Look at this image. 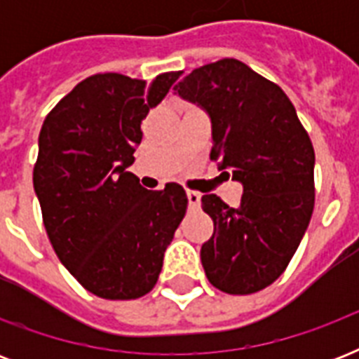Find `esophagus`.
<instances>
[{"mask_svg":"<svg viewBox=\"0 0 359 359\" xmlns=\"http://www.w3.org/2000/svg\"><path fill=\"white\" fill-rule=\"evenodd\" d=\"M188 203H190L191 208L199 207V205H201V194H199V191H194V190L188 191Z\"/></svg>","mask_w":359,"mask_h":359,"instance_id":"34e87169","label":"esophagus"}]
</instances>
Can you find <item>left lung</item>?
<instances>
[{
	"label": "left lung",
	"mask_w": 359,
	"mask_h": 359,
	"mask_svg": "<svg viewBox=\"0 0 359 359\" xmlns=\"http://www.w3.org/2000/svg\"><path fill=\"white\" fill-rule=\"evenodd\" d=\"M212 121L210 160L244 184L240 207L203 196L214 233L208 281L227 294L266 289L289 266L315 207V151L283 89L238 59L199 67L175 87Z\"/></svg>",
	"instance_id": "obj_1"
}]
</instances>
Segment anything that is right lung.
<instances>
[{"label": "right lung", "mask_w": 359, "mask_h": 359, "mask_svg": "<svg viewBox=\"0 0 359 359\" xmlns=\"http://www.w3.org/2000/svg\"><path fill=\"white\" fill-rule=\"evenodd\" d=\"M182 72L147 86L117 72L80 81L46 115L33 186L55 255L104 300L151 292L188 208L182 186L145 190L134 173L141 123Z\"/></svg>", "instance_id": "obj_1"}]
</instances>
